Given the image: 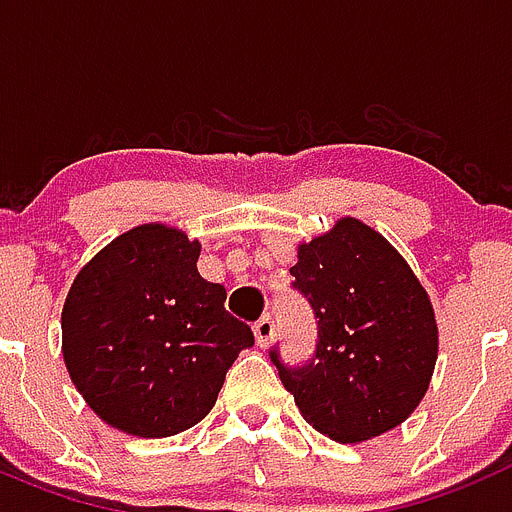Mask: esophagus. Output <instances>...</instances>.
Listing matches in <instances>:
<instances>
[{
    "label": "esophagus",
    "instance_id": "obj_1",
    "mask_svg": "<svg viewBox=\"0 0 512 512\" xmlns=\"http://www.w3.org/2000/svg\"><path fill=\"white\" fill-rule=\"evenodd\" d=\"M252 332H255L257 345H260V348H268L270 340H273V335H275L273 319H270V317H262L260 322H257L255 327H252Z\"/></svg>",
    "mask_w": 512,
    "mask_h": 512
}]
</instances>
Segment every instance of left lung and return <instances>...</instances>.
I'll return each instance as SVG.
<instances>
[{
	"mask_svg": "<svg viewBox=\"0 0 512 512\" xmlns=\"http://www.w3.org/2000/svg\"><path fill=\"white\" fill-rule=\"evenodd\" d=\"M291 275L317 317V350L291 368L270 350L301 417L337 443L389 433L415 412L438 361L428 291L379 231L345 216L299 244Z\"/></svg>",
	"mask_w": 512,
	"mask_h": 512,
	"instance_id": "left-lung-1",
	"label": "left lung"
}]
</instances>
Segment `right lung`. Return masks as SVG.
<instances>
[{"label": "right lung", "mask_w": 512, "mask_h": 512, "mask_svg": "<svg viewBox=\"0 0 512 512\" xmlns=\"http://www.w3.org/2000/svg\"><path fill=\"white\" fill-rule=\"evenodd\" d=\"M201 242L141 224L77 273L61 311L71 384L110 428L167 438L216 404L252 330L224 309L226 288L198 273Z\"/></svg>", "instance_id": "1"}]
</instances>
